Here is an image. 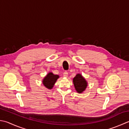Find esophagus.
Masks as SVG:
<instances>
[{"mask_svg": "<svg viewBox=\"0 0 129 129\" xmlns=\"http://www.w3.org/2000/svg\"><path fill=\"white\" fill-rule=\"evenodd\" d=\"M68 72H65L64 73H63V77H64L67 78V77H68Z\"/></svg>", "mask_w": 129, "mask_h": 129, "instance_id": "esophagus-1", "label": "esophagus"}]
</instances>
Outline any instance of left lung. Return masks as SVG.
<instances>
[{"instance_id":"8db88e82","label":"left lung","mask_w":129,"mask_h":129,"mask_svg":"<svg viewBox=\"0 0 129 129\" xmlns=\"http://www.w3.org/2000/svg\"><path fill=\"white\" fill-rule=\"evenodd\" d=\"M73 84L76 91L78 93H82L86 89L88 86V82L81 74L78 73L73 78Z\"/></svg>"}]
</instances>
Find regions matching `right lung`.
Here are the masks:
<instances>
[{"label": "right lung", "instance_id": "obj_1", "mask_svg": "<svg viewBox=\"0 0 129 129\" xmlns=\"http://www.w3.org/2000/svg\"><path fill=\"white\" fill-rule=\"evenodd\" d=\"M59 78V75H55L52 72H49L43 79L42 84L47 89H51Z\"/></svg>", "mask_w": 129, "mask_h": 129}]
</instances>
